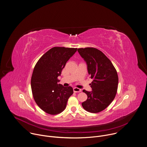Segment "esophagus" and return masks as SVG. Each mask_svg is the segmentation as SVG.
<instances>
[{"label": "esophagus", "mask_w": 147, "mask_h": 147, "mask_svg": "<svg viewBox=\"0 0 147 147\" xmlns=\"http://www.w3.org/2000/svg\"><path fill=\"white\" fill-rule=\"evenodd\" d=\"M73 91H74V92L77 93V92H81L82 91V90L81 89H79V88H73Z\"/></svg>", "instance_id": "34e87169"}]
</instances>
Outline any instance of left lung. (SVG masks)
<instances>
[{"instance_id": "obj_1", "label": "left lung", "mask_w": 147, "mask_h": 147, "mask_svg": "<svg viewBox=\"0 0 147 147\" xmlns=\"http://www.w3.org/2000/svg\"><path fill=\"white\" fill-rule=\"evenodd\" d=\"M87 65L92 91L83 90L87 94L86 101L82 103L87 111L97 113L104 110L114 99L117 94L118 77L110 60L100 50L87 47L77 50Z\"/></svg>"}]
</instances>
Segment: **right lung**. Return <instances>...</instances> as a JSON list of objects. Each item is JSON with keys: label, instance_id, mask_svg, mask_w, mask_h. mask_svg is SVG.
I'll list each match as a JSON object with an SVG mask.
<instances>
[{"label": "right lung", "instance_id": "add662e5", "mask_svg": "<svg viewBox=\"0 0 147 147\" xmlns=\"http://www.w3.org/2000/svg\"><path fill=\"white\" fill-rule=\"evenodd\" d=\"M77 48L53 47L38 61L31 78L33 98L38 106L45 113L55 115L66 108L72 87L58 84V77Z\"/></svg>", "mask_w": 147, "mask_h": 147}]
</instances>
